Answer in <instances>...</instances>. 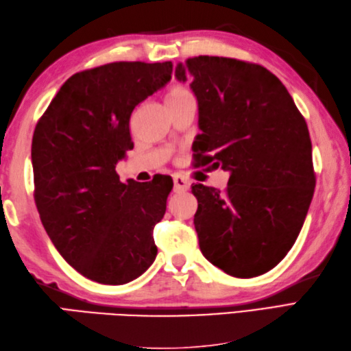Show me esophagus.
Returning <instances> with one entry per match:
<instances>
[{
  "mask_svg": "<svg viewBox=\"0 0 351 351\" xmlns=\"http://www.w3.org/2000/svg\"><path fill=\"white\" fill-rule=\"evenodd\" d=\"M173 184H175V193H184L190 189V181L181 175L173 176Z\"/></svg>",
  "mask_w": 351,
  "mask_h": 351,
  "instance_id": "obj_1",
  "label": "esophagus"
}]
</instances>
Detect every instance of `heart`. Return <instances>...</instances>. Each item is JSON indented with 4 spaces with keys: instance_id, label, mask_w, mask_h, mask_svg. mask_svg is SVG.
<instances>
[{
    "instance_id": "heart-1",
    "label": "heart",
    "mask_w": 351,
    "mask_h": 351,
    "mask_svg": "<svg viewBox=\"0 0 351 351\" xmlns=\"http://www.w3.org/2000/svg\"><path fill=\"white\" fill-rule=\"evenodd\" d=\"M191 93L182 86H173L167 93V104H176L190 98Z\"/></svg>"
}]
</instances>
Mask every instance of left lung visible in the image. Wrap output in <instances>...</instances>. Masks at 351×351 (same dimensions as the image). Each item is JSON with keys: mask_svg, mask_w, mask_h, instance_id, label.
<instances>
[{"mask_svg": "<svg viewBox=\"0 0 351 351\" xmlns=\"http://www.w3.org/2000/svg\"><path fill=\"white\" fill-rule=\"evenodd\" d=\"M199 104L195 151L229 170L225 191L196 184L195 228L204 256L234 278L270 271L293 247L315 189L304 117L261 64L199 56L176 66Z\"/></svg>", "mask_w": 351, "mask_h": 351, "instance_id": "obj_1", "label": "left lung"}]
</instances>
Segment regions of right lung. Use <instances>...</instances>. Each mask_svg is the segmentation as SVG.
<instances>
[{
  "mask_svg": "<svg viewBox=\"0 0 351 351\" xmlns=\"http://www.w3.org/2000/svg\"><path fill=\"white\" fill-rule=\"evenodd\" d=\"M173 64L114 62L72 75L36 125L34 200L58 253L84 278L123 285L156 256L154 228L171 178L122 182L116 164L134 147V108L171 78Z\"/></svg>",
  "mask_w": 351,
  "mask_h": 351,
  "instance_id": "right-lung-1",
  "label": "right lung"
}]
</instances>
